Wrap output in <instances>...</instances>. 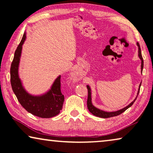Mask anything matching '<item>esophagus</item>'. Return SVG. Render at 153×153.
I'll use <instances>...</instances> for the list:
<instances>
[{
    "instance_id": "esophagus-1",
    "label": "esophagus",
    "mask_w": 153,
    "mask_h": 153,
    "mask_svg": "<svg viewBox=\"0 0 153 153\" xmlns=\"http://www.w3.org/2000/svg\"><path fill=\"white\" fill-rule=\"evenodd\" d=\"M71 75H72V79L74 81H78L79 79V74L77 72H72V74H71Z\"/></svg>"
}]
</instances>
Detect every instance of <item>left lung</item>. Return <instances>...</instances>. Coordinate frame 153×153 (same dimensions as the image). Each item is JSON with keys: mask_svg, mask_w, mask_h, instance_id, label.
<instances>
[{"mask_svg": "<svg viewBox=\"0 0 153 153\" xmlns=\"http://www.w3.org/2000/svg\"><path fill=\"white\" fill-rule=\"evenodd\" d=\"M137 47H138V56H139V58L141 60V72H142V71H143V58H142L141 48H140L139 44L137 42ZM141 82L139 84V89H138V92H137V97H135V99L133 101L131 102V103L129 104V105H127V106H125V107H124V108H121V109H120V110L116 111H105L101 110V109H100V108L95 107V106L93 104V103H92V97H91L92 92H91V87H90L88 85H87L88 92V100H87L88 108L89 111L91 112L92 114L94 115V116H95L100 117V118H111V117H114V116H118V115H120V114H122V113L124 112L125 111H126L127 108L130 107V106L134 104V102H135V100L137 98V96H138V95H139V93L140 87H141Z\"/></svg>", "mask_w": 153, "mask_h": 153, "instance_id": "8db88e82", "label": "left lung"}]
</instances>
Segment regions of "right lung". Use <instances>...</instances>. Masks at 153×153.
Here are the masks:
<instances>
[{
  "label": "right lung",
  "mask_w": 153,
  "mask_h": 153,
  "mask_svg": "<svg viewBox=\"0 0 153 153\" xmlns=\"http://www.w3.org/2000/svg\"><path fill=\"white\" fill-rule=\"evenodd\" d=\"M26 39V33L25 32L16 48L11 65L10 81L12 91L21 105L27 111L39 118H52L60 112L64 102V95L60 91V75L54 80L51 88L45 93L35 95L26 91L19 74L22 47Z\"/></svg>",
  "instance_id": "add662e5"
}]
</instances>
